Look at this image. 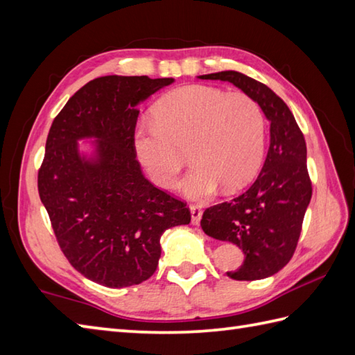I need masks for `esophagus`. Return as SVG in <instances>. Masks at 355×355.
<instances>
[{"label":"esophagus","instance_id":"1","mask_svg":"<svg viewBox=\"0 0 355 355\" xmlns=\"http://www.w3.org/2000/svg\"><path fill=\"white\" fill-rule=\"evenodd\" d=\"M189 209H191V215H192V224L198 225V224H200V221H201V216H202V210H201V207H200V206H197V205H191V206H189Z\"/></svg>","mask_w":355,"mask_h":355}]
</instances>
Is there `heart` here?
<instances>
[{"label":"heart","instance_id":"1","mask_svg":"<svg viewBox=\"0 0 355 355\" xmlns=\"http://www.w3.org/2000/svg\"><path fill=\"white\" fill-rule=\"evenodd\" d=\"M266 132V114L252 96L191 84L154 105L153 123L134 132V149L150 182L162 189L175 186L187 150L193 166L182 189L189 198L206 200L221 184L236 191L256 175Z\"/></svg>","mask_w":355,"mask_h":355}]
</instances>
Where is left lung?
I'll return each mask as SVG.
<instances>
[{
    "label": "left lung",
    "mask_w": 355,
    "mask_h": 355,
    "mask_svg": "<svg viewBox=\"0 0 355 355\" xmlns=\"http://www.w3.org/2000/svg\"><path fill=\"white\" fill-rule=\"evenodd\" d=\"M198 78L230 82L252 96L270 120V148L258 178L244 193L206 209L201 227L243 248L244 262L227 271L229 277L273 276L293 258L313 195L304 134L286 103L262 82L233 70Z\"/></svg>",
    "instance_id": "left-lung-1"
}]
</instances>
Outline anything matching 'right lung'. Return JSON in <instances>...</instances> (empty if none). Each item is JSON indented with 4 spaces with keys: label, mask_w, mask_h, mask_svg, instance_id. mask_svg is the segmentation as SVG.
Segmentation results:
<instances>
[{
    "label": "right lung",
    "mask_w": 355,
    "mask_h": 355,
    "mask_svg": "<svg viewBox=\"0 0 355 355\" xmlns=\"http://www.w3.org/2000/svg\"><path fill=\"white\" fill-rule=\"evenodd\" d=\"M172 78L102 76L74 93L55 117L37 171L40 198L65 258L89 281L110 288L154 275L160 238L191 223L186 202L143 177L134 132L140 102ZM94 137L93 159L77 140Z\"/></svg>",
    "instance_id": "right-lung-1"
}]
</instances>
